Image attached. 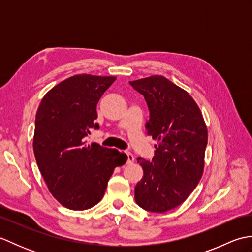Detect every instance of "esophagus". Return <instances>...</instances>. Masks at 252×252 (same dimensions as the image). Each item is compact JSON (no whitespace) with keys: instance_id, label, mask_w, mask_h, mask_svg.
<instances>
[{"instance_id":"34e87169","label":"esophagus","mask_w":252,"mask_h":252,"mask_svg":"<svg viewBox=\"0 0 252 252\" xmlns=\"http://www.w3.org/2000/svg\"><path fill=\"white\" fill-rule=\"evenodd\" d=\"M126 158H127V160H126V163H127V164L134 162V159H135V158H134V155H133V154L126 153Z\"/></svg>"}]
</instances>
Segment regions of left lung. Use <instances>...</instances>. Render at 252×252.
<instances>
[{"mask_svg":"<svg viewBox=\"0 0 252 252\" xmlns=\"http://www.w3.org/2000/svg\"><path fill=\"white\" fill-rule=\"evenodd\" d=\"M130 84L146 99L147 135L157 141L152 161L136 159L144 175L135 186V201L144 210L169 211L184 202L201 179L206 122L194 98L165 77L155 74Z\"/></svg>","mask_w":252,"mask_h":252,"instance_id":"left-lung-1","label":"left lung"}]
</instances>
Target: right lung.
Wrapping results in <instances>:
<instances>
[{
    "label": "right lung",
    "instance_id": "right-lung-1",
    "mask_svg": "<svg viewBox=\"0 0 252 252\" xmlns=\"http://www.w3.org/2000/svg\"><path fill=\"white\" fill-rule=\"evenodd\" d=\"M116 79L76 74L51 89L37 108L33 136L37 167L53 197L71 210L98 203L115 168L127 159L117 149L84 142L90 129H98L96 105Z\"/></svg>",
    "mask_w": 252,
    "mask_h": 252
}]
</instances>
